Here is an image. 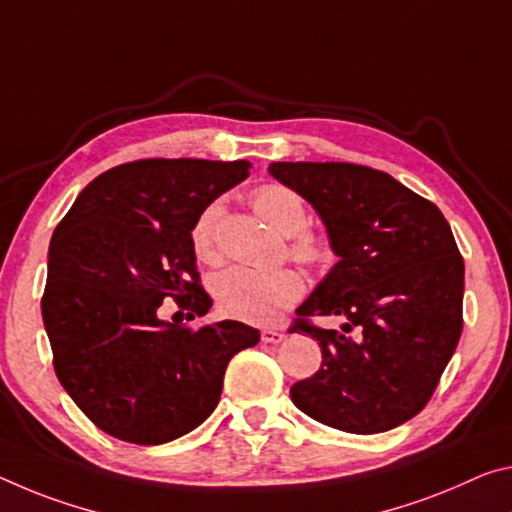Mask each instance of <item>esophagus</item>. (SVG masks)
<instances>
[{"label":"esophagus","mask_w":512,"mask_h":512,"mask_svg":"<svg viewBox=\"0 0 512 512\" xmlns=\"http://www.w3.org/2000/svg\"><path fill=\"white\" fill-rule=\"evenodd\" d=\"M285 337H287V332H282V330H271V328L262 330L264 344H280V342H285Z\"/></svg>","instance_id":"34e87169"}]
</instances>
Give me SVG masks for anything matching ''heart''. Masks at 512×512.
I'll use <instances>...</instances> for the list:
<instances>
[{"label":"heart","instance_id":"b5f03b06","mask_svg":"<svg viewBox=\"0 0 512 512\" xmlns=\"http://www.w3.org/2000/svg\"><path fill=\"white\" fill-rule=\"evenodd\" d=\"M255 212L275 232L285 237H299L291 243V255L305 264H323L330 257L326 243L310 234H300L307 225V209L294 191L280 184H264L253 193ZM223 205L212 202L202 209L191 230V246L202 262H216L218 243L216 227L221 221ZM305 291V282L294 269L259 271L248 266H230L212 282V294L221 312L232 319L248 323H273L278 316L298 303Z\"/></svg>","mask_w":512,"mask_h":512}]
</instances>
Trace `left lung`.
<instances>
[{
	"label": "left lung",
	"mask_w": 512,
	"mask_h": 512,
	"mask_svg": "<svg viewBox=\"0 0 512 512\" xmlns=\"http://www.w3.org/2000/svg\"><path fill=\"white\" fill-rule=\"evenodd\" d=\"M269 173L310 202L339 257L289 330L307 332L323 355L321 369L291 387V401L346 433L401 426L431 401L462 332L465 264L449 223L369 166L275 161ZM310 315L347 323L323 331L306 323Z\"/></svg>",
	"instance_id": "left-lung-1"
}]
</instances>
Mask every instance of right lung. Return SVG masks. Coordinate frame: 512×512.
Segmentation results:
<instances>
[{
	"label": "right lung",
	"instance_id": "add662e5",
	"mask_svg": "<svg viewBox=\"0 0 512 512\" xmlns=\"http://www.w3.org/2000/svg\"><path fill=\"white\" fill-rule=\"evenodd\" d=\"M248 168L132 161L97 175L56 225L40 303L54 371L104 433L143 446L191 433L218 405L227 362L259 342L239 321L193 330L157 316L168 296L189 319L209 312L191 230Z\"/></svg>",
	"mask_w": 512,
	"mask_h": 512
}]
</instances>
